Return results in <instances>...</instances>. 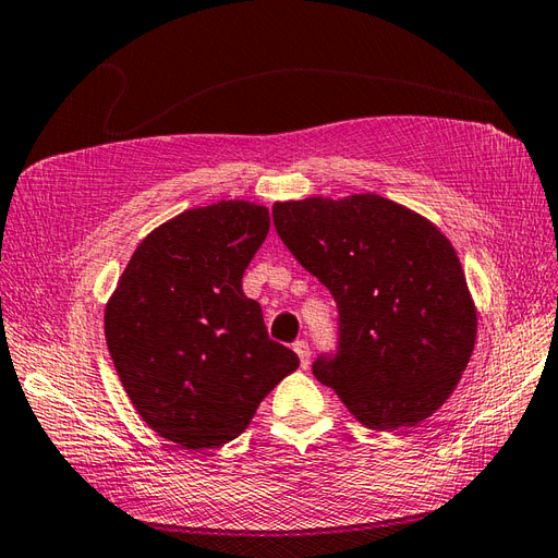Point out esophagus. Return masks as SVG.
I'll use <instances>...</instances> for the list:
<instances>
[{
  "mask_svg": "<svg viewBox=\"0 0 558 558\" xmlns=\"http://www.w3.org/2000/svg\"><path fill=\"white\" fill-rule=\"evenodd\" d=\"M294 352H296V356H300L302 368H308V364H311V347H308V342L306 340H296L294 342Z\"/></svg>",
  "mask_w": 558,
  "mask_h": 558,
  "instance_id": "esophagus-1",
  "label": "esophagus"
}]
</instances>
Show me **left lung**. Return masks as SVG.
Wrapping results in <instances>:
<instances>
[{"mask_svg": "<svg viewBox=\"0 0 558 558\" xmlns=\"http://www.w3.org/2000/svg\"><path fill=\"white\" fill-rule=\"evenodd\" d=\"M274 226L338 304L316 380L375 430L413 427L442 407L475 344L471 294L442 232L378 194L274 204Z\"/></svg>", "mask_w": 558, "mask_h": 558, "instance_id": "1", "label": "left lung"}]
</instances>
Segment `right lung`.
Masks as SVG:
<instances>
[{
	"label": "right lung",
	"mask_w": 558,
	"mask_h": 558,
	"mask_svg": "<svg viewBox=\"0 0 558 558\" xmlns=\"http://www.w3.org/2000/svg\"><path fill=\"white\" fill-rule=\"evenodd\" d=\"M268 226L264 206L238 199L180 214L135 250L107 306L109 354L133 407L187 449L235 439L300 366L242 292Z\"/></svg>",
	"instance_id": "right-lung-1"
}]
</instances>
